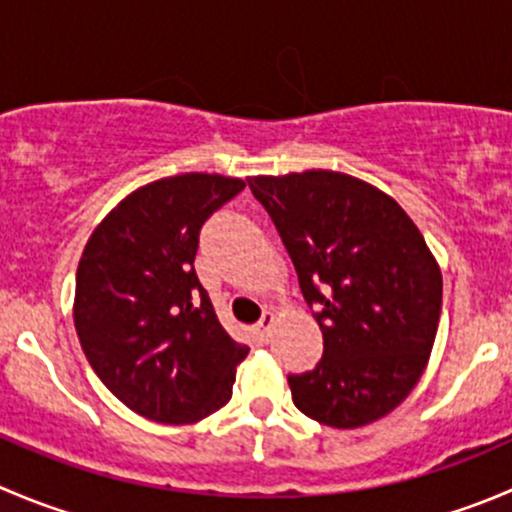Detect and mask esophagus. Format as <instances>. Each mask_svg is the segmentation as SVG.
Returning a JSON list of instances; mask_svg holds the SVG:
<instances>
[{
    "label": "esophagus",
    "instance_id": "1",
    "mask_svg": "<svg viewBox=\"0 0 512 512\" xmlns=\"http://www.w3.org/2000/svg\"><path fill=\"white\" fill-rule=\"evenodd\" d=\"M277 325V315L272 310H267L265 315L260 317V322H257V330H260L262 337H270L272 335V327Z\"/></svg>",
    "mask_w": 512,
    "mask_h": 512
}]
</instances>
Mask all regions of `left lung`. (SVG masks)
I'll return each instance as SVG.
<instances>
[{"label":"left lung","mask_w":512,"mask_h":512,"mask_svg":"<svg viewBox=\"0 0 512 512\" xmlns=\"http://www.w3.org/2000/svg\"><path fill=\"white\" fill-rule=\"evenodd\" d=\"M322 330L315 370L290 375L297 410L340 430L393 413L433 352L443 275L408 212L345 172L247 177Z\"/></svg>","instance_id":"obj_1"}]
</instances>
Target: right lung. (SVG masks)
Returning <instances> with one entry per match:
<instances>
[{
  "instance_id": "obj_1",
  "label": "right lung",
  "mask_w": 512,
  "mask_h": 512,
  "mask_svg": "<svg viewBox=\"0 0 512 512\" xmlns=\"http://www.w3.org/2000/svg\"><path fill=\"white\" fill-rule=\"evenodd\" d=\"M245 190L185 172L137 187L84 245L74 330L89 365L132 413L190 425L230 403L250 347L227 335L195 272L200 227Z\"/></svg>"
}]
</instances>
